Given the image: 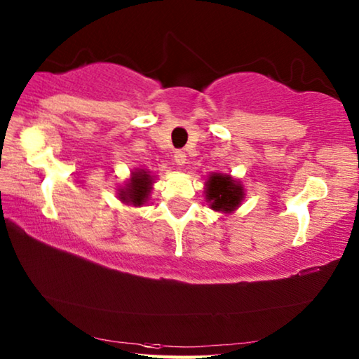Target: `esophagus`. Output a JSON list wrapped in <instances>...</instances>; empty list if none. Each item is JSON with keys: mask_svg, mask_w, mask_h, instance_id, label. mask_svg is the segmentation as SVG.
<instances>
[{"mask_svg": "<svg viewBox=\"0 0 359 359\" xmlns=\"http://www.w3.org/2000/svg\"><path fill=\"white\" fill-rule=\"evenodd\" d=\"M174 161L177 163L179 166L185 165V163H187V154L184 151H175L174 152Z\"/></svg>", "mask_w": 359, "mask_h": 359, "instance_id": "34e87169", "label": "esophagus"}]
</instances>
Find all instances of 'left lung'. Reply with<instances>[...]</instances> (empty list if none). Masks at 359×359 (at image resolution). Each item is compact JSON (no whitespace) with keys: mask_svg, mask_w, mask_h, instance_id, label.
Returning <instances> with one entry per match:
<instances>
[{"mask_svg":"<svg viewBox=\"0 0 359 359\" xmlns=\"http://www.w3.org/2000/svg\"><path fill=\"white\" fill-rule=\"evenodd\" d=\"M243 196L242 184L233 180L231 175L213 172L205 182V199L217 212L232 213L242 204Z\"/></svg>","mask_w":359,"mask_h":359,"instance_id":"left-lung-1","label":"left lung"}]
</instances>
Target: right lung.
I'll use <instances>...</instances> for the list:
<instances>
[{
  "instance_id": "add662e5",
  "label": "right lung",
  "mask_w": 359,
  "mask_h": 359,
  "mask_svg": "<svg viewBox=\"0 0 359 359\" xmlns=\"http://www.w3.org/2000/svg\"><path fill=\"white\" fill-rule=\"evenodd\" d=\"M154 184V175L146 169H136L132 172V177L128 179L126 187L119 188V199L126 204L141 207L146 204L151 194Z\"/></svg>"
}]
</instances>
